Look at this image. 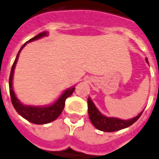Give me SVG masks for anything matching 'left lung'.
<instances>
[{
    "label": "left lung",
    "mask_w": 159,
    "mask_h": 159,
    "mask_svg": "<svg viewBox=\"0 0 159 159\" xmlns=\"http://www.w3.org/2000/svg\"><path fill=\"white\" fill-rule=\"evenodd\" d=\"M146 61L148 62V60L146 59ZM87 106H88L89 118L92 121V123L93 124V125L97 129L105 131V132H114V131H118L122 129L127 128L129 126L132 125L135 121L138 120V119L140 117L143 113V112H141L140 114H139V116L133 119L123 120H120L117 118L106 117L102 115L90 98L87 99Z\"/></svg>",
    "instance_id": "left-lung-1"
}]
</instances>
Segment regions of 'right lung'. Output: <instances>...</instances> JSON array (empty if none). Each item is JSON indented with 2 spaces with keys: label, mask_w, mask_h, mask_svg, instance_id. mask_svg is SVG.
Returning <instances> with one entry per match:
<instances>
[{
  "label": "right lung",
  "mask_w": 159,
  "mask_h": 159,
  "mask_svg": "<svg viewBox=\"0 0 159 159\" xmlns=\"http://www.w3.org/2000/svg\"><path fill=\"white\" fill-rule=\"evenodd\" d=\"M46 35H47L46 32L39 34L38 35H36L35 37L30 39L28 42L35 40V39H38ZM26 43H27V42L20 49L18 54L16 57V60H15V62L12 65V67H11V74H10V78H9V87H10V95H11V102H12L14 108L16 109V111L18 112L19 115H20L23 118H25L28 121L31 122V123L36 124V125H43V124L50 123L52 121L55 120L61 115L62 110L64 108L65 101H66L67 97H69L72 94V92H74L75 87H72V88L65 91L64 93L59 97V99L57 100L54 104L50 106L37 107V106H25V105L21 104L20 102H19V100L17 99V97H16L13 89H12V78H13L14 69H15V66H16V63L17 62V59H18L19 53H20L21 49L23 48V47L25 45Z\"/></svg>",
  "instance_id": "right-lung-1"
}]
</instances>
